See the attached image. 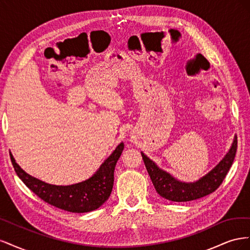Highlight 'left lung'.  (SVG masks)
<instances>
[{
    "label": "left lung",
    "mask_w": 250,
    "mask_h": 250,
    "mask_svg": "<svg viewBox=\"0 0 250 250\" xmlns=\"http://www.w3.org/2000/svg\"><path fill=\"white\" fill-rule=\"evenodd\" d=\"M237 137H234L232 145L223 160L207 175L194 183H183L177 180L168 172L158 168L155 163L143 152L141 153L156 192L168 200L185 202L199 199L217 190L231 167L237 152Z\"/></svg>",
    "instance_id": "obj_1"
}]
</instances>
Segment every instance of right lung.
<instances>
[{"label":"right lung","mask_w":250,"mask_h":250,"mask_svg":"<svg viewBox=\"0 0 250 250\" xmlns=\"http://www.w3.org/2000/svg\"><path fill=\"white\" fill-rule=\"evenodd\" d=\"M123 149L124 144L121 143L92 177L71 186L43 183L22 170L11 153L10 158L14 171L22 183L44 202L71 213H87L100 208L109 198L113 186V172Z\"/></svg>","instance_id":"add662e5"}]
</instances>
